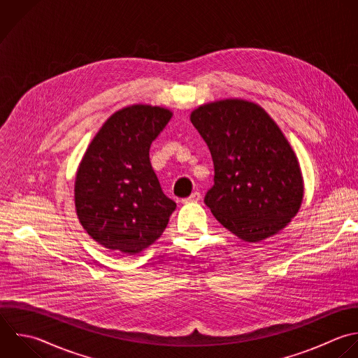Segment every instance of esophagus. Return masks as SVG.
Here are the masks:
<instances>
[{
  "mask_svg": "<svg viewBox=\"0 0 358 358\" xmlns=\"http://www.w3.org/2000/svg\"><path fill=\"white\" fill-rule=\"evenodd\" d=\"M200 199H201L200 192H194V193H192L187 199H183L182 201H183V203H192V201H199Z\"/></svg>",
  "mask_w": 358,
  "mask_h": 358,
  "instance_id": "34e87169",
  "label": "esophagus"
}]
</instances>
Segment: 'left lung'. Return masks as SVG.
Returning a JSON list of instances; mask_svg holds the SVG:
<instances>
[{
  "mask_svg": "<svg viewBox=\"0 0 358 358\" xmlns=\"http://www.w3.org/2000/svg\"><path fill=\"white\" fill-rule=\"evenodd\" d=\"M190 122L213 157L214 186L204 203L217 221L250 243L285 228L301 207L303 180L268 113L255 102L222 99L194 109Z\"/></svg>",
  "mask_w": 358,
  "mask_h": 358,
  "instance_id": "8db88e82",
  "label": "left lung"
}]
</instances>
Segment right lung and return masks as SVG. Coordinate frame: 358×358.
I'll list each match as a JSON object with an SVG mask.
<instances>
[{"instance_id": "right-lung-1", "label": "right lung", "mask_w": 358, "mask_h": 358, "mask_svg": "<svg viewBox=\"0 0 358 358\" xmlns=\"http://www.w3.org/2000/svg\"><path fill=\"white\" fill-rule=\"evenodd\" d=\"M172 115L162 106H126L103 123L83 157L74 185L77 215L106 249L141 252L162 235L176 208L150 162V147Z\"/></svg>"}]
</instances>
